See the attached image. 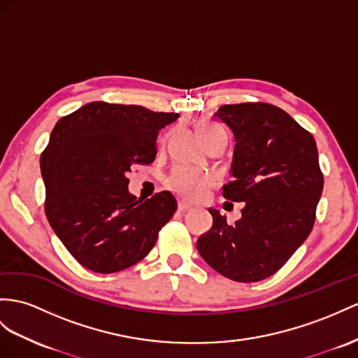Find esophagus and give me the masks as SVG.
Masks as SVG:
<instances>
[{"label":"esophagus","instance_id":"obj_1","mask_svg":"<svg viewBox=\"0 0 358 358\" xmlns=\"http://www.w3.org/2000/svg\"><path fill=\"white\" fill-rule=\"evenodd\" d=\"M192 206L189 203H185V201H178V210L180 212H189Z\"/></svg>","mask_w":358,"mask_h":358}]
</instances>
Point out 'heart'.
<instances>
[{"mask_svg":"<svg viewBox=\"0 0 358 358\" xmlns=\"http://www.w3.org/2000/svg\"><path fill=\"white\" fill-rule=\"evenodd\" d=\"M196 131L204 142L219 133H227L222 125L208 121L198 122ZM212 182L213 178L208 172L186 166V164H177V166H173L169 172V176L166 177V186L172 192H176L177 195L187 199H196L203 196L208 190V187L212 186Z\"/></svg>","mask_w":358,"mask_h":358,"instance_id":"b5f03b06","label":"heart"}]
</instances>
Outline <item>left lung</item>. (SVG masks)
I'll list each match as a JSON object with an SVG mask.
<instances>
[{"instance_id": "1", "label": "left lung", "mask_w": 358, "mask_h": 358, "mask_svg": "<svg viewBox=\"0 0 358 358\" xmlns=\"http://www.w3.org/2000/svg\"><path fill=\"white\" fill-rule=\"evenodd\" d=\"M216 116L236 137L228 201L245 203L228 225L215 208L213 227L196 248L210 266L239 282L280 271L311 233L324 173L315 137L282 108L268 103L225 104Z\"/></svg>"}]
</instances>
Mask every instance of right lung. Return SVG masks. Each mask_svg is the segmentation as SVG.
<instances>
[{
  "mask_svg": "<svg viewBox=\"0 0 358 358\" xmlns=\"http://www.w3.org/2000/svg\"><path fill=\"white\" fill-rule=\"evenodd\" d=\"M178 113L94 101L59 119L41 154L45 215L81 266L113 273L148 255L177 210L168 190L128 192L134 164H150L157 136Z\"/></svg>",
  "mask_w": 358,
  "mask_h": 358,
  "instance_id": "obj_1",
  "label": "right lung"
}]
</instances>
